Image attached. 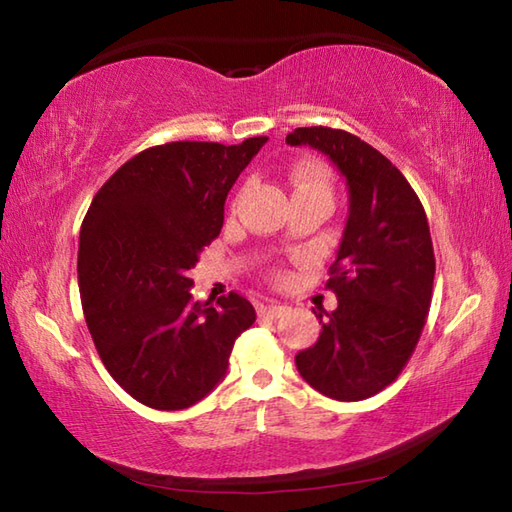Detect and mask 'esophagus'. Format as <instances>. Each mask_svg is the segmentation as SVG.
I'll return each mask as SVG.
<instances>
[{
  "instance_id": "1",
  "label": "esophagus",
  "mask_w": 512,
  "mask_h": 512,
  "mask_svg": "<svg viewBox=\"0 0 512 512\" xmlns=\"http://www.w3.org/2000/svg\"><path fill=\"white\" fill-rule=\"evenodd\" d=\"M288 308L286 306H281V303H262V306H259V317H266V319H279L281 314H284Z\"/></svg>"
}]
</instances>
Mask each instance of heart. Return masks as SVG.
I'll return each instance as SVG.
<instances>
[{
	"label": "heart",
	"mask_w": 512,
	"mask_h": 512,
	"mask_svg": "<svg viewBox=\"0 0 512 512\" xmlns=\"http://www.w3.org/2000/svg\"><path fill=\"white\" fill-rule=\"evenodd\" d=\"M290 184H292V195L295 193H323L330 195V184L325 180L319 169L312 167H297L290 171Z\"/></svg>",
	"instance_id": "obj_1"
}]
</instances>
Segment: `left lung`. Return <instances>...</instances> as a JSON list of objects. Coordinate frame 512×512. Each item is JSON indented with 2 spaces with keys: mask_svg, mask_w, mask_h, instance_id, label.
Here are the masks:
<instances>
[{
  "mask_svg": "<svg viewBox=\"0 0 512 512\" xmlns=\"http://www.w3.org/2000/svg\"><path fill=\"white\" fill-rule=\"evenodd\" d=\"M286 143L328 156L350 193L328 279L339 306L314 312L321 334L295 363L323 396L365 400L398 378L427 321L436 275L427 215L407 178L358 136L299 127Z\"/></svg>",
  "mask_w": 512,
  "mask_h": 512,
  "instance_id": "left-lung-1",
  "label": "left lung"
}]
</instances>
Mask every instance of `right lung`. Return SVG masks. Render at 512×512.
I'll return each instance as SVG.
<instances>
[{
	"label": "right lung",
	"instance_id": "add662e5",
	"mask_svg": "<svg viewBox=\"0 0 512 512\" xmlns=\"http://www.w3.org/2000/svg\"><path fill=\"white\" fill-rule=\"evenodd\" d=\"M266 140L140 151L94 195L81 224L79 288L96 352L151 409H187L211 394L235 339L255 323L237 292L217 308L193 301L189 270L220 235L226 195Z\"/></svg>",
	"mask_w": 512,
	"mask_h": 512
}]
</instances>
